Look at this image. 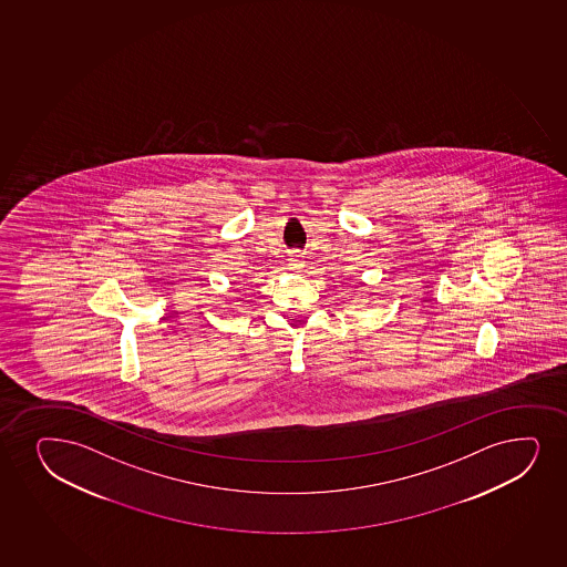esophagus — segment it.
I'll use <instances>...</instances> for the list:
<instances>
[{"mask_svg":"<svg viewBox=\"0 0 567 567\" xmlns=\"http://www.w3.org/2000/svg\"><path fill=\"white\" fill-rule=\"evenodd\" d=\"M289 267L293 272H300L302 268H305V260H300L299 257H293V259L289 260Z\"/></svg>","mask_w":567,"mask_h":567,"instance_id":"obj_1","label":"esophagus"}]
</instances>
